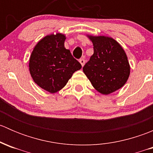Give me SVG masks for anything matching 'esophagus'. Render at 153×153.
I'll return each instance as SVG.
<instances>
[{
    "label": "esophagus",
    "mask_w": 153,
    "mask_h": 153,
    "mask_svg": "<svg viewBox=\"0 0 153 153\" xmlns=\"http://www.w3.org/2000/svg\"><path fill=\"white\" fill-rule=\"evenodd\" d=\"M79 62L81 63V66H82V67H84V64H85V59H84V58H81V59L79 60Z\"/></svg>",
    "instance_id": "34e87169"
}]
</instances>
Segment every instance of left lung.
Listing matches in <instances>:
<instances>
[{"label": "left lung", "instance_id": "8db88e82", "mask_svg": "<svg viewBox=\"0 0 153 153\" xmlns=\"http://www.w3.org/2000/svg\"><path fill=\"white\" fill-rule=\"evenodd\" d=\"M93 44L94 53L83 67L93 87L109 95L123 87L130 74V66L124 49L111 37L86 35Z\"/></svg>", "mask_w": 153, "mask_h": 153}]
</instances>
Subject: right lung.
<instances>
[{
    "mask_svg": "<svg viewBox=\"0 0 153 153\" xmlns=\"http://www.w3.org/2000/svg\"><path fill=\"white\" fill-rule=\"evenodd\" d=\"M66 35L57 32L40 40L29 58V69L35 84L44 90L55 93L67 84L81 64L64 47Z\"/></svg>",
    "mask_w": 153,
    "mask_h": 153,
    "instance_id": "obj_1",
    "label": "right lung"
}]
</instances>
